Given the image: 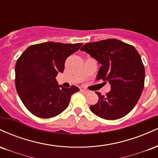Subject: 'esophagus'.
<instances>
[{
    "mask_svg": "<svg viewBox=\"0 0 158 158\" xmlns=\"http://www.w3.org/2000/svg\"><path fill=\"white\" fill-rule=\"evenodd\" d=\"M81 93H82V94H87L89 93V91H88V90H85V89H81Z\"/></svg>",
    "mask_w": 158,
    "mask_h": 158,
    "instance_id": "obj_1",
    "label": "esophagus"
}]
</instances>
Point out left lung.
Here are the masks:
<instances>
[{
    "label": "left lung",
    "mask_w": 158,
    "mask_h": 158,
    "mask_svg": "<svg viewBox=\"0 0 158 158\" xmlns=\"http://www.w3.org/2000/svg\"><path fill=\"white\" fill-rule=\"evenodd\" d=\"M80 50L101 64L98 80L103 79L110 85V90L106 95L96 92L99 101L90 106V110L109 120L125 117L136 106L144 88L145 68L137 50L114 39L88 43Z\"/></svg>",
    "instance_id": "1"
}]
</instances>
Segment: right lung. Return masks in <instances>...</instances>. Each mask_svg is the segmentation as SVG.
<instances>
[{
	"label": "right lung",
	"mask_w": 158,
	"mask_h": 158,
	"mask_svg": "<svg viewBox=\"0 0 158 158\" xmlns=\"http://www.w3.org/2000/svg\"><path fill=\"white\" fill-rule=\"evenodd\" d=\"M81 43L62 44L50 41L31 45L15 64L18 94L30 112L40 118H51L68 108L77 86L64 88L56 77L63 73L67 58L77 52Z\"/></svg>",
	"instance_id": "obj_1"
}]
</instances>
